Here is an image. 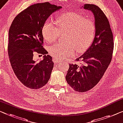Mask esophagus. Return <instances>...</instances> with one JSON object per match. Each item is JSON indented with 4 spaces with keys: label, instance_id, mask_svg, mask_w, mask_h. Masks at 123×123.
Segmentation results:
<instances>
[{
    "label": "esophagus",
    "instance_id": "34e87169",
    "mask_svg": "<svg viewBox=\"0 0 123 123\" xmlns=\"http://www.w3.org/2000/svg\"><path fill=\"white\" fill-rule=\"evenodd\" d=\"M52 60H53V62H54L55 63H61L62 62L60 61L58 59V58H52Z\"/></svg>",
    "mask_w": 123,
    "mask_h": 123
}]
</instances>
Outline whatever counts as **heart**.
<instances>
[{"instance_id": "b5f03b06", "label": "heart", "mask_w": 123, "mask_h": 123, "mask_svg": "<svg viewBox=\"0 0 123 123\" xmlns=\"http://www.w3.org/2000/svg\"><path fill=\"white\" fill-rule=\"evenodd\" d=\"M66 33V44L57 43L49 47L50 55L58 58H67L77 52L85 51L92 43L96 34V25L92 19H86L76 12H67L61 15L54 22L47 20L42 27V34L47 42L56 40L61 34Z\"/></svg>"}]
</instances>
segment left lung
<instances>
[{
	"instance_id": "left-lung-1",
	"label": "left lung",
	"mask_w": 123,
	"mask_h": 123,
	"mask_svg": "<svg viewBox=\"0 0 123 123\" xmlns=\"http://www.w3.org/2000/svg\"><path fill=\"white\" fill-rule=\"evenodd\" d=\"M84 9L94 14L96 34L86 52L76 60L80 64H69L66 76L75 91L86 92L99 82L111 63L114 49L113 36L107 16L98 6L85 4Z\"/></svg>"
}]
</instances>
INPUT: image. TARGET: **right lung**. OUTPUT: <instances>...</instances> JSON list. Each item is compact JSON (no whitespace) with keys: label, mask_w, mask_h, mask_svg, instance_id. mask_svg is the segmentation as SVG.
Here are the masks:
<instances>
[{"label":"right lung","mask_w":123,"mask_h":123,"mask_svg":"<svg viewBox=\"0 0 123 123\" xmlns=\"http://www.w3.org/2000/svg\"><path fill=\"white\" fill-rule=\"evenodd\" d=\"M61 8L49 2L35 4L18 14L9 29L8 51L11 65L18 80L30 89L43 87L50 78L54 62L43 47L42 27L51 14ZM35 53L43 54V60L35 62Z\"/></svg>","instance_id":"1"}]
</instances>
